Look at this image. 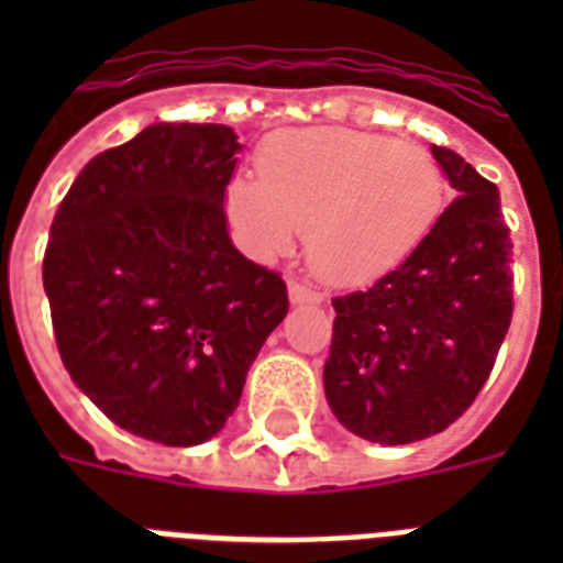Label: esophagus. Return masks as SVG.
Listing matches in <instances>:
<instances>
[{
    "label": "esophagus",
    "mask_w": 563,
    "mask_h": 563,
    "mask_svg": "<svg viewBox=\"0 0 563 563\" xmlns=\"http://www.w3.org/2000/svg\"><path fill=\"white\" fill-rule=\"evenodd\" d=\"M289 300L295 303V307H303V303L316 307V303H321V300H324V295L316 289H309V286H303V283L291 280L289 283Z\"/></svg>",
    "instance_id": "esophagus-1"
}]
</instances>
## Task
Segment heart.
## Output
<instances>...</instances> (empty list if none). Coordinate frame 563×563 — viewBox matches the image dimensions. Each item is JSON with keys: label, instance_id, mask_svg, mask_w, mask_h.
I'll list each match as a JSON object with an SVG mask.
<instances>
[{"label": "heart", "instance_id": "heart-1", "mask_svg": "<svg viewBox=\"0 0 563 563\" xmlns=\"http://www.w3.org/2000/svg\"><path fill=\"white\" fill-rule=\"evenodd\" d=\"M256 178H233L224 195L242 247L277 260L298 230L309 268L333 286H362L397 268L446 201L427 148L347 128L272 136L256 154Z\"/></svg>", "mask_w": 563, "mask_h": 563}]
</instances>
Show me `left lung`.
<instances>
[{"instance_id":"8db88e82","label":"left lung","mask_w":563,"mask_h":563,"mask_svg":"<svg viewBox=\"0 0 563 563\" xmlns=\"http://www.w3.org/2000/svg\"><path fill=\"white\" fill-rule=\"evenodd\" d=\"M432 157L459 198L400 268L333 300L327 402L374 444L423 441L462 418L515 312L497 187L450 148L432 145Z\"/></svg>"}]
</instances>
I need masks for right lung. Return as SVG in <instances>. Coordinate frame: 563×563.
<instances>
[{"instance_id": "obj_1", "label": "right lung", "mask_w": 563, "mask_h": 563, "mask_svg": "<svg viewBox=\"0 0 563 563\" xmlns=\"http://www.w3.org/2000/svg\"><path fill=\"white\" fill-rule=\"evenodd\" d=\"M233 128L157 122L92 157L43 256L55 342L117 427L166 446L219 435L289 312L280 274L239 254L224 189Z\"/></svg>"}]
</instances>
